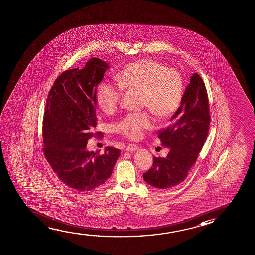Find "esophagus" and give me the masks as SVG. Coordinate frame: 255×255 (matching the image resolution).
<instances>
[{
  "label": "esophagus",
  "instance_id": "34e87169",
  "mask_svg": "<svg viewBox=\"0 0 255 255\" xmlns=\"http://www.w3.org/2000/svg\"><path fill=\"white\" fill-rule=\"evenodd\" d=\"M138 147H137V145H135V144H129L128 145L127 147L126 148V151H137Z\"/></svg>",
  "mask_w": 255,
  "mask_h": 255
}]
</instances>
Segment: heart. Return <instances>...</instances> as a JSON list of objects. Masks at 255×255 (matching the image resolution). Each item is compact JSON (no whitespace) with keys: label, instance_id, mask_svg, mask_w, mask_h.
Instances as JSON below:
<instances>
[{"label":"heart","instance_id":"obj_1","mask_svg":"<svg viewBox=\"0 0 255 255\" xmlns=\"http://www.w3.org/2000/svg\"><path fill=\"white\" fill-rule=\"evenodd\" d=\"M118 85L104 80L96 88V101L102 111L112 114L118 110L122 90L139 91V103L159 119H167L176 112L183 96L181 73L167 68L153 59H142L128 64L116 74ZM151 117L144 111L130 113L115 124L116 132L133 140L143 137L151 128Z\"/></svg>","mask_w":255,"mask_h":255}]
</instances>
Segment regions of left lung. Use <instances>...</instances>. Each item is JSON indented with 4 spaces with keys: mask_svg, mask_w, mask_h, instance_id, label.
I'll use <instances>...</instances> for the list:
<instances>
[{
    "mask_svg": "<svg viewBox=\"0 0 255 255\" xmlns=\"http://www.w3.org/2000/svg\"><path fill=\"white\" fill-rule=\"evenodd\" d=\"M169 126L158 137L169 151L166 158H153V165L143 174L145 182L166 189L181 183L196 163L209 133L211 123L206 88L199 74H194L186 87L181 106Z\"/></svg>",
    "mask_w": 255,
    "mask_h": 255,
    "instance_id": "1",
    "label": "left lung"
}]
</instances>
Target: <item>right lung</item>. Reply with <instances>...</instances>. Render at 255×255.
<instances>
[{
  "label": "right lung",
  "mask_w": 255,
  "mask_h": 255,
  "mask_svg": "<svg viewBox=\"0 0 255 255\" xmlns=\"http://www.w3.org/2000/svg\"><path fill=\"white\" fill-rule=\"evenodd\" d=\"M110 68L92 58L82 69L65 71L56 79L46 100L43 120L44 153L59 180L79 191L104 184L112 174L120 151L104 154L87 150L96 126V88Z\"/></svg>",
  "instance_id": "right-lung-1"
}]
</instances>
